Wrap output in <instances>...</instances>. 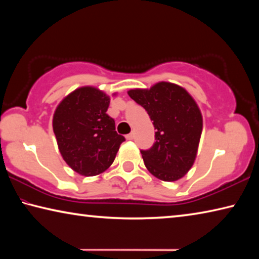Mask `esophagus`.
Wrapping results in <instances>:
<instances>
[{"label": "esophagus", "instance_id": "esophagus-1", "mask_svg": "<svg viewBox=\"0 0 259 259\" xmlns=\"http://www.w3.org/2000/svg\"><path fill=\"white\" fill-rule=\"evenodd\" d=\"M125 138L128 139V140H133V139H134V134H129V135H126V136H125Z\"/></svg>", "mask_w": 259, "mask_h": 259}]
</instances>
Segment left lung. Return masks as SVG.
<instances>
[{
	"instance_id": "1",
	"label": "left lung",
	"mask_w": 259,
	"mask_h": 259,
	"mask_svg": "<svg viewBox=\"0 0 259 259\" xmlns=\"http://www.w3.org/2000/svg\"><path fill=\"white\" fill-rule=\"evenodd\" d=\"M128 95L146 109L156 129V142L140 151L147 170L163 182L183 178L194 163L202 134L198 104L183 87L164 81Z\"/></svg>"
}]
</instances>
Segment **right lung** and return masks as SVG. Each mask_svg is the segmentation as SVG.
<instances>
[{"label":"right lung","mask_w":259,"mask_h":259,"mask_svg":"<svg viewBox=\"0 0 259 259\" xmlns=\"http://www.w3.org/2000/svg\"><path fill=\"white\" fill-rule=\"evenodd\" d=\"M109 100L98 88L81 87L61 100L55 111L52 128L60 154L82 176H96L108 169L124 142L106 113Z\"/></svg>","instance_id":"obj_1"}]
</instances>
